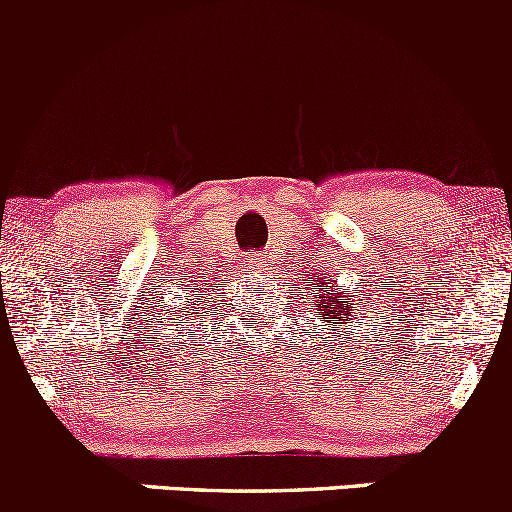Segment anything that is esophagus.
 I'll use <instances>...</instances> for the list:
<instances>
[{
    "mask_svg": "<svg viewBox=\"0 0 512 512\" xmlns=\"http://www.w3.org/2000/svg\"><path fill=\"white\" fill-rule=\"evenodd\" d=\"M256 261H258V263H261V261H263V258H254V263H256Z\"/></svg>",
    "mask_w": 512,
    "mask_h": 512,
    "instance_id": "obj_1",
    "label": "esophagus"
}]
</instances>
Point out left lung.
<instances>
[{
	"label": "left lung",
	"mask_w": 512,
	"mask_h": 512,
	"mask_svg": "<svg viewBox=\"0 0 512 512\" xmlns=\"http://www.w3.org/2000/svg\"><path fill=\"white\" fill-rule=\"evenodd\" d=\"M328 302H333L334 306L328 307ZM316 306L321 308L323 318L331 316V318H336L338 323L348 321V316H351V311H353V303H348V298L341 296V293H336V296H333V293H323L321 303H316ZM351 321H353V318H351Z\"/></svg>",
	"instance_id": "8db88e82"
}]
</instances>
